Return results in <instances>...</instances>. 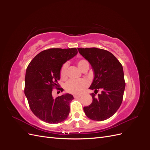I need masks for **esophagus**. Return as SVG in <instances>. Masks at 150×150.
<instances>
[{"mask_svg": "<svg viewBox=\"0 0 150 150\" xmlns=\"http://www.w3.org/2000/svg\"><path fill=\"white\" fill-rule=\"evenodd\" d=\"M73 96H74V98H80L81 96V95H79V94H74Z\"/></svg>", "mask_w": 150, "mask_h": 150, "instance_id": "34e87169", "label": "esophagus"}]
</instances>
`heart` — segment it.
<instances>
[{
    "label": "heart",
    "mask_w": 150,
    "mask_h": 150,
    "mask_svg": "<svg viewBox=\"0 0 150 150\" xmlns=\"http://www.w3.org/2000/svg\"><path fill=\"white\" fill-rule=\"evenodd\" d=\"M78 65L79 69L84 70L86 67H89V63L88 61L84 59H81L78 61ZM68 64L64 63L60 69V77L61 79H66L67 76ZM89 86V82L85 79L69 80L65 84V89L66 91L72 94H80Z\"/></svg>",
    "instance_id": "b5f03b06"
}]
</instances>
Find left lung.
I'll return each instance as SVG.
<instances>
[{
	"instance_id": "left-lung-1",
	"label": "left lung",
	"mask_w": 150,
	"mask_h": 150,
	"mask_svg": "<svg viewBox=\"0 0 150 150\" xmlns=\"http://www.w3.org/2000/svg\"><path fill=\"white\" fill-rule=\"evenodd\" d=\"M79 52L92 66L94 78L89 89L93 101L84 107L85 115L94 121L110 118L117 111L122 101L125 81L122 66L117 58L106 50L96 47L78 48ZM101 94L96 96V93Z\"/></svg>"
}]
</instances>
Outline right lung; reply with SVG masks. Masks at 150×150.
<instances>
[{"label":"right lung","mask_w":150,"mask_h":150,"mask_svg":"<svg viewBox=\"0 0 150 150\" xmlns=\"http://www.w3.org/2000/svg\"><path fill=\"white\" fill-rule=\"evenodd\" d=\"M78 54L76 48H52L40 52L27 67L24 93L32 112L39 119L50 124L64 121L74 99L66 94L54 98L53 89L62 91L57 81L64 63Z\"/></svg>","instance_id":"right-lung-1"}]
</instances>
